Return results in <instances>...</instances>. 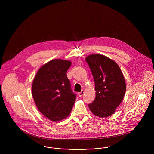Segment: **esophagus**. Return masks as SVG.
<instances>
[{
    "label": "esophagus",
    "instance_id": "obj_1",
    "mask_svg": "<svg viewBox=\"0 0 154 154\" xmlns=\"http://www.w3.org/2000/svg\"><path fill=\"white\" fill-rule=\"evenodd\" d=\"M84 90H82L81 92H79L78 93L79 97H82V96L84 95Z\"/></svg>",
    "mask_w": 154,
    "mask_h": 154
}]
</instances>
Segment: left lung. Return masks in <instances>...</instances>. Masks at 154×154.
I'll return each mask as SVG.
<instances>
[{
	"label": "left lung",
	"instance_id": "1",
	"mask_svg": "<svg viewBox=\"0 0 154 154\" xmlns=\"http://www.w3.org/2000/svg\"><path fill=\"white\" fill-rule=\"evenodd\" d=\"M85 60L92 72L96 91V97L88 107L96 116H110L125 97L126 85L123 73L115 61L102 54H90Z\"/></svg>",
	"mask_w": 154,
	"mask_h": 154
}]
</instances>
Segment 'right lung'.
<instances>
[{"label": "right lung", "instance_id": "right-lung-1", "mask_svg": "<svg viewBox=\"0 0 154 154\" xmlns=\"http://www.w3.org/2000/svg\"><path fill=\"white\" fill-rule=\"evenodd\" d=\"M70 60L54 59L42 66L32 82V94L39 111L48 119L58 122L70 114L76 94L66 75Z\"/></svg>", "mask_w": 154, "mask_h": 154}]
</instances>
